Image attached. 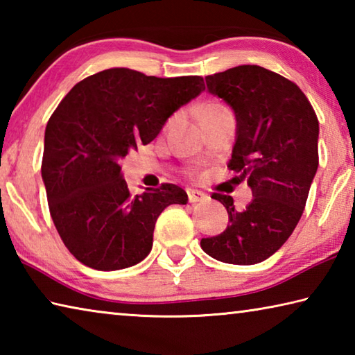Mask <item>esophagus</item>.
I'll use <instances>...</instances> for the list:
<instances>
[{
	"label": "esophagus",
	"instance_id": "1",
	"mask_svg": "<svg viewBox=\"0 0 355 355\" xmlns=\"http://www.w3.org/2000/svg\"><path fill=\"white\" fill-rule=\"evenodd\" d=\"M186 192H188V200L191 203H197V202H202V200L207 199V194H205V192H202V191L188 189Z\"/></svg>",
	"mask_w": 355,
	"mask_h": 355
}]
</instances>
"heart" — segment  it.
<instances>
[{"mask_svg":"<svg viewBox=\"0 0 355 355\" xmlns=\"http://www.w3.org/2000/svg\"><path fill=\"white\" fill-rule=\"evenodd\" d=\"M218 107H224V106H220V105H218V103H211V105H208L205 110L203 111H209V110H218Z\"/></svg>","mask_w":355,"mask_h":355,"instance_id":"heart-1","label":"heart"}]
</instances>
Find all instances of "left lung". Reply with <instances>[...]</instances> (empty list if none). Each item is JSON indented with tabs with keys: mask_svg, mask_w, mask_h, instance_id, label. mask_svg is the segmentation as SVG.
I'll use <instances>...</instances> for the list:
<instances>
[{
	"mask_svg": "<svg viewBox=\"0 0 355 355\" xmlns=\"http://www.w3.org/2000/svg\"><path fill=\"white\" fill-rule=\"evenodd\" d=\"M205 81L235 112L227 166L248 178L254 197L238 211L230 196L213 194L227 208L228 225L200 245L222 263H260L285 244L304 213L318 171L320 123L296 84L260 65H238Z\"/></svg>",
	"mask_w": 355,
	"mask_h": 355,
	"instance_id": "left-lung-1",
	"label": "left lung"
}]
</instances>
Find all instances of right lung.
<instances>
[{"mask_svg": "<svg viewBox=\"0 0 355 355\" xmlns=\"http://www.w3.org/2000/svg\"><path fill=\"white\" fill-rule=\"evenodd\" d=\"M203 91L202 76L116 67L84 78L59 103L45 128L42 180L56 230L78 261L97 271L135 266L152 250L163 209L186 205L188 194L171 183L131 194L120 161Z\"/></svg>", "mask_w": 355, "mask_h": 355, "instance_id": "right-lung-1", "label": "right lung"}]
</instances>
